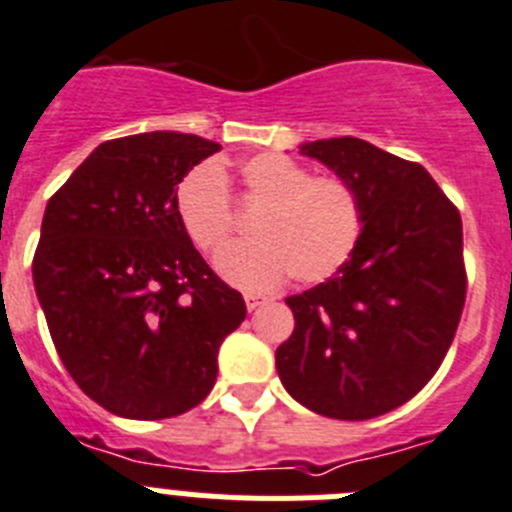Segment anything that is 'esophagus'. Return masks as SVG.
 Masks as SVG:
<instances>
[{
    "label": "esophagus",
    "mask_w": 512,
    "mask_h": 512,
    "mask_svg": "<svg viewBox=\"0 0 512 512\" xmlns=\"http://www.w3.org/2000/svg\"><path fill=\"white\" fill-rule=\"evenodd\" d=\"M261 305H266V297L253 295V292H248V295H246V310L253 312V310H259Z\"/></svg>",
    "instance_id": "34e87169"
}]
</instances>
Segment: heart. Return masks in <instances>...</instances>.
I'll use <instances>...</instances> for the list:
<instances>
[{
	"label": "heart",
	"mask_w": 512,
	"mask_h": 512,
	"mask_svg": "<svg viewBox=\"0 0 512 512\" xmlns=\"http://www.w3.org/2000/svg\"><path fill=\"white\" fill-rule=\"evenodd\" d=\"M241 202L259 207L251 217L256 238L225 248L217 271L243 289L277 287L287 274L302 284L333 277L356 251L364 230L361 197L341 176L312 171L282 153H259L238 169ZM176 217L202 253L225 246L235 228L228 184L212 164L194 166L174 197Z\"/></svg>",
	"instance_id": "heart-1"
}]
</instances>
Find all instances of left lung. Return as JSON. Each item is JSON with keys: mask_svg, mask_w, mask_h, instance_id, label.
I'll return each instance as SVG.
<instances>
[{"mask_svg": "<svg viewBox=\"0 0 512 512\" xmlns=\"http://www.w3.org/2000/svg\"><path fill=\"white\" fill-rule=\"evenodd\" d=\"M300 153L359 192L364 230L333 277L287 297L295 330L277 348L279 379L312 413L377 418L418 395L454 341L467 297L459 210L423 166L361 138Z\"/></svg>", "mask_w": 512, "mask_h": 512, "instance_id": "obj_1", "label": "left lung"}]
</instances>
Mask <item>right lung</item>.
Segmentation results:
<instances>
[{
    "label": "right lung",
    "instance_id": "obj_1",
    "mask_svg": "<svg viewBox=\"0 0 512 512\" xmlns=\"http://www.w3.org/2000/svg\"><path fill=\"white\" fill-rule=\"evenodd\" d=\"M220 151L153 130L107 140L45 207L35 295L63 366L104 410L174 418L210 395L217 351L246 318L176 217V187Z\"/></svg>",
    "mask_w": 512,
    "mask_h": 512
}]
</instances>
